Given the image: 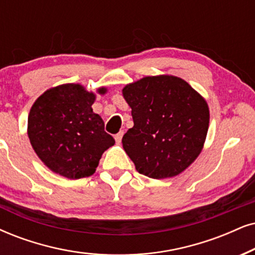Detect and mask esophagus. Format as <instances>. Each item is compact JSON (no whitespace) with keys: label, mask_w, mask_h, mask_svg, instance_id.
<instances>
[{"label":"esophagus","mask_w":255,"mask_h":255,"mask_svg":"<svg viewBox=\"0 0 255 255\" xmlns=\"http://www.w3.org/2000/svg\"><path fill=\"white\" fill-rule=\"evenodd\" d=\"M122 136H124V130H120L117 135H115V141H117L118 143H120L122 140Z\"/></svg>","instance_id":"34e87169"}]
</instances>
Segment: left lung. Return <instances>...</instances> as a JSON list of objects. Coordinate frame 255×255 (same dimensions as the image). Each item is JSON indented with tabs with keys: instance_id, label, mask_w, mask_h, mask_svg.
Wrapping results in <instances>:
<instances>
[{
	"instance_id": "left-lung-1",
	"label": "left lung",
	"mask_w": 255,
	"mask_h": 255,
	"mask_svg": "<svg viewBox=\"0 0 255 255\" xmlns=\"http://www.w3.org/2000/svg\"><path fill=\"white\" fill-rule=\"evenodd\" d=\"M122 93L134 121L122 144L137 172L151 179L183 172L204 147L209 124L205 100L169 75L143 77Z\"/></svg>"
}]
</instances>
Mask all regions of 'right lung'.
<instances>
[{
  "mask_svg": "<svg viewBox=\"0 0 255 255\" xmlns=\"http://www.w3.org/2000/svg\"><path fill=\"white\" fill-rule=\"evenodd\" d=\"M94 100L82 86L62 85L43 93L29 113L28 136L35 153L48 168L68 179L94 174L104 151L115 143L93 112Z\"/></svg>",
  "mask_w": 255,
  "mask_h": 255,
  "instance_id": "right-lung-1",
  "label": "right lung"
}]
</instances>
